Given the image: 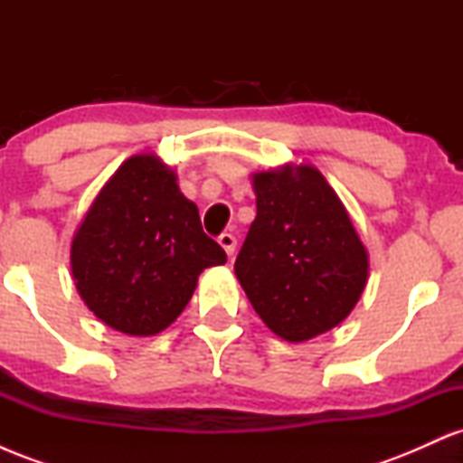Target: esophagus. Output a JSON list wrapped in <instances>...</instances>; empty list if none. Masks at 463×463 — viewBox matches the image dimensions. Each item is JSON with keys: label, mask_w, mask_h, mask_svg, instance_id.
I'll list each match as a JSON object with an SVG mask.
<instances>
[{"label": "esophagus", "mask_w": 463, "mask_h": 463, "mask_svg": "<svg viewBox=\"0 0 463 463\" xmlns=\"http://www.w3.org/2000/svg\"><path fill=\"white\" fill-rule=\"evenodd\" d=\"M217 241H220V246L224 248V252L228 254V257H232V254H235V250H237L235 235H231V232H222Z\"/></svg>", "instance_id": "obj_1"}]
</instances>
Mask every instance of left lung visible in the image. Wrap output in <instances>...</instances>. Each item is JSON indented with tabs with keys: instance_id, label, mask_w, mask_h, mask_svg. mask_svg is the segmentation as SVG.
<instances>
[{
	"instance_id": "obj_1",
	"label": "left lung",
	"mask_w": 463,
	"mask_h": 463,
	"mask_svg": "<svg viewBox=\"0 0 463 463\" xmlns=\"http://www.w3.org/2000/svg\"><path fill=\"white\" fill-rule=\"evenodd\" d=\"M257 217L235 274L254 311L279 337L331 331L357 305L368 252L342 200L311 165L254 174Z\"/></svg>"
}]
</instances>
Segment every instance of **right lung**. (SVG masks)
Listing matches in <instances>:
<instances>
[{
	"instance_id": "add662e5",
	"label": "right lung",
	"mask_w": 463,
	"mask_h": 463,
	"mask_svg": "<svg viewBox=\"0 0 463 463\" xmlns=\"http://www.w3.org/2000/svg\"><path fill=\"white\" fill-rule=\"evenodd\" d=\"M226 252L204 231L198 206L152 154H137L104 184L71 243L84 305L126 335H156L183 313L204 268Z\"/></svg>"
}]
</instances>
